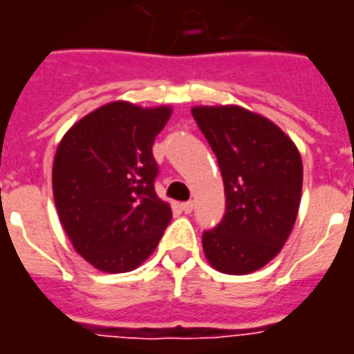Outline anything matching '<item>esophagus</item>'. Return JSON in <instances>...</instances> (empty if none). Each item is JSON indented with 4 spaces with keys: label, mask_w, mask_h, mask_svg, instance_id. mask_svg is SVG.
Here are the masks:
<instances>
[{
    "label": "esophagus",
    "mask_w": 354,
    "mask_h": 354,
    "mask_svg": "<svg viewBox=\"0 0 354 354\" xmlns=\"http://www.w3.org/2000/svg\"><path fill=\"white\" fill-rule=\"evenodd\" d=\"M180 208H183V210H185L186 214H190L192 210H194V201H186V203H183V205H180Z\"/></svg>",
    "instance_id": "obj_1"
}]
</instances>
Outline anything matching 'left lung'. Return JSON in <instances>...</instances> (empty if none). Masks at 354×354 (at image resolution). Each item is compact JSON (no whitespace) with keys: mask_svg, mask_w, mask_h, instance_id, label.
Returning <instances> with one entry per match:
<instances>
[{"mask_svg":"<svg viewBox=\"0 0 354 354\" xmlns=\"http://www.w3.org/2000/svg\"><path fill=\"white\" fill-rule=\"evenodd\" d=\"M225 186V214L203 232L212 268L248 275L275 259L294 229L303 162L292 140L268 118L242 106H194Z\"/></svg>","mask_w":354,"mask_h":354,"instance_id":"1","label":"left lung"}]
</instances>
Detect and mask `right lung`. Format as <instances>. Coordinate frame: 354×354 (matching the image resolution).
<instances>
[{
	"label": "right lung",
	"mask_w": 354,
	"mask_h": 354,
	"mask_svg": "<svg viewBox=\"0 0 354 354\" xmlns=\"http://www.w3.org/2000/svg\"><path fill=\"white\" fill-rule=\"evenodd\" d=\"M169 106L114 101L79 120L53 160V197L73 249L95 270L125 273L158 245L171 208L155 192L153 142Z\"/></svg>",
	"instance_id": "1"
}]
</instances>
